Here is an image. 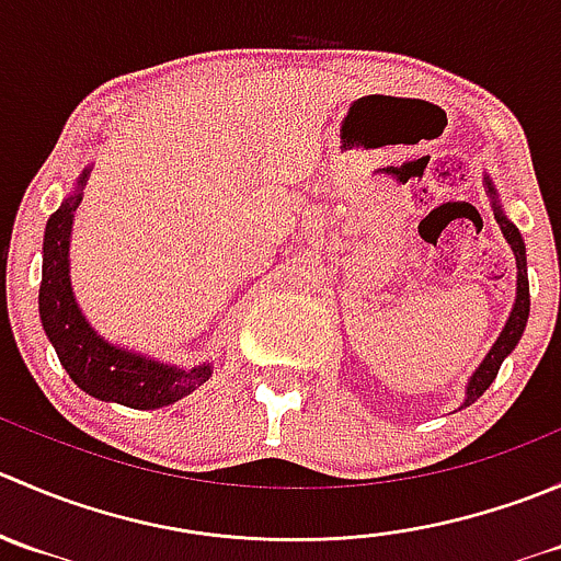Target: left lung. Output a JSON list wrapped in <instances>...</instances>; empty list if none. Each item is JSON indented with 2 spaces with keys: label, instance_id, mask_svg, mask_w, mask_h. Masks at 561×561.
<instances>
[{
  "label": "left lung",
  "instance_id": "obj_1",
  "mask_svg": "<svg viewBox=\"0 0 561 561\" xmlns=\"http://www.w3.org/2000/svg\"><path fill=\"white\" fill-rule=\"evenodd\" d=\"M485 184H489L491 195H496L494 186H491V181H485ZM491 208H494L496 225H500L502 233H505V239H507V244H511L513 254H516L518 296H516V307H513L511 320H507L505 331L500 333V339H496V344H494V347H491V353L485 355V360H483V364H480V369L474 371L472 380H469L467 399H463V407H469V404H472V401H478L480 396H483L485 390H489L491 382H494L496 371H500L502 360H505L507 355H511V350L516 347L518 339H522V333H524V328H526V317H529V279H526V249H524V239H522V233H518L516 225H513L511 219H507L505 214H502V208H500V203H496V197H494V206H491Z\"/></svg>",
  "mask_w": 561,
  "mask_h": 561
}]
</instances>
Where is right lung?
I'll use <instances>...</instances> for the list:
<instances>
[{
    "mask_svg": "<svg viewBox=\"0 0 561 561\" xmlns=\"http://www.w3.org/2000/svg\"><path fill=\"white\" fill-rule=\"evenodd\" d=\"M87 173L78 181L76 195L67 197L45 225L43 282H39V320L59 355L70 380L89 396L133 410H157L184 399L211 377V366L175 369L140 358L127 350L111 347L89 328L78 309L67 276V247H70L72 211L81 206Z\"/></svg>",
    "mask_w": 561,
    "mask_h": 561,
    "instance_id": "obj_1",
    "label": "right lung"
}]
</instances>
